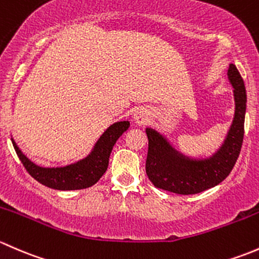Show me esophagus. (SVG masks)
<instances>
[{"label": "esophagus", "instance_id": "34e87169", "mask_svg": "<svg viewBox=\"0 0 259 259\" xmlns=\"http://www.w3.org/2000/svg\"><path fill=\"white\" fill-rule=\"evenodd\" d=\"M133 118H135V122L138 124V126H143V124L148 123V121L151 119V111L145 107L138 108V110L135 112Z\"/></svg>", "mask_w": 259, "mask_h": 259}]
</instances>
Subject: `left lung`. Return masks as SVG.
Instances as JSON below:
<instances>
[{"mask_svg":"<svg viewBox=\"0 0 259 259\" xmlns=\"http://www.w3.org/2000/svg\"><path fill=\"white\" fill-rule=\"evenodd\" d=\"M227 76L233 87V119L223 142L208 156L185 153L163 132L152 127L146 128V173L154 187L178 194H196L220 185L231 173L243 142L247 93L243 78L233 63L229 65Z\"/></svg>","mask_w":259,"mask_h":259,"instance_id":"8db88e82","label":"left lung"}]
</instances>
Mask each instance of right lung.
Listing matches in <instances>:
<instances>
[{
	"mask_svg": "<svg viewBox=\"0 0 259 259\" xmlns=\"http://www.w3.org/2000/svg\"><path fill=\"white\" fill-rule=\"evenodd\" d=\"M128 121L114 122L101 135L86 157L73 163L58 167L38 166L18 148L12 137L11 141L20 161L34 180L46 187L58 191H74L89 188L98 182L103 173L107 170L114 143L128 130Z\"/></svg>",
	"mask_w": 259,
	"mask_h": 259,
	"instance_id": "obj_1",
	"label": "right lung"
}]
</instances>
